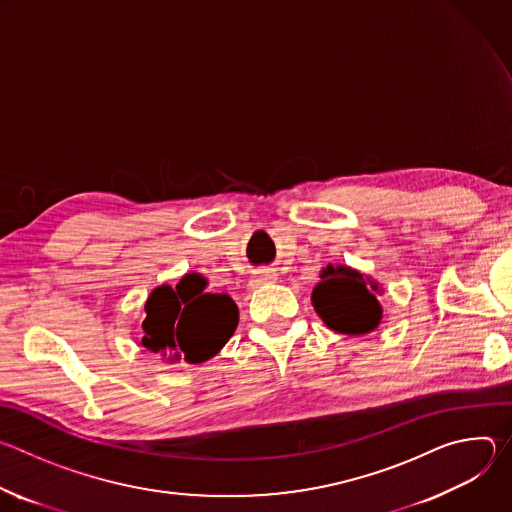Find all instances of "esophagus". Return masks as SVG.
I'll use <instances>...</instances> for the list:
<instances>
[{"label":"esophagus","instance_id":"esophagus-1","mask_svg":"<svg viewBox=\"0 0 512 512\" xmlns=\"http://www.w3.org/2000/svg\"><path fill=\"white\" fill-rule=\"evenodd\" d=\"M277 275L269 269H263V271H257L253 277H251V287H257V285H263V283H271L275 281Z\"/></svg>","mask_w":512,"mask_h":512}]
</instances>
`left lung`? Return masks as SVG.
I'll return each instance as SVG.
<instances>
[{
  "instance_id": "left-lung-1",
  "label": "left lung",
  "mask_w": 512,
  "mask_h": 512,
  "mask_svg": "<svg viewBox=\"0 0 512 512\" xmlns=\"http://www.w3.org/2000/svg\"><path fill=\"white\" fill-rule=\"evenodd\" d=\"M320 277L322 281L312 291V304L326 326L352 336L379 326L381 306L375 298V283L369 287L358 271L344 265H328Z\"/></svg>"
}]
</instances>
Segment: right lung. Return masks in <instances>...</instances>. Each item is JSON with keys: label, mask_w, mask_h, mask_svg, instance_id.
<instances>
[{"label": "right lung", "mask_w": 512, "mask_h": 512, "mask_svg": "<svg viewBox=\"0 0 512 512\" xmlns=\"http://www.w3.org/2000/svg\"><path fill=\"white\" fill-rule=\"evenodd\" d=\"M206 279L188 273L176 289L162 285L145 304L141 344L176 362H204L221 350L239 324L237 304L227 294L204 291Z\"/></svg>", "instance_id": "right-lung-1"}]
</instances>
